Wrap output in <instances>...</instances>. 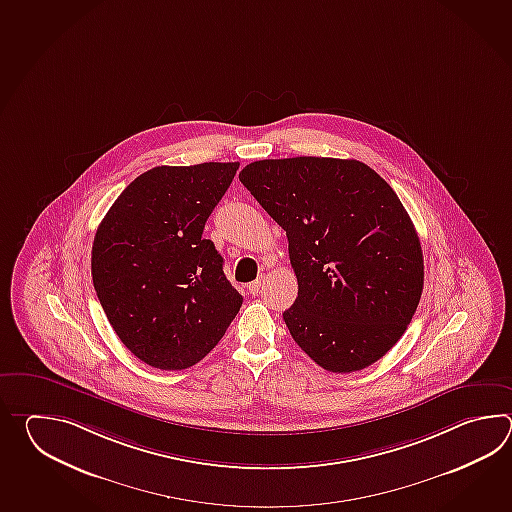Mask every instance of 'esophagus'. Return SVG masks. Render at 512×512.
<instances>
[{"label": "esophagus", "mask_w": 512, "mask_h": 512, "mask_svg": "<svg viewBox=\"0 0 512 512\" xmlns=\"http://www.w3.org/2000/svg\"><path fill=\"white\" fill-rule=\"evenodd\" d=\"M263 283H265V280L258 278V280H254V282L247 285V291H249V294H252V296H256V294L260 293Z\"/></svg>", "instance_id": "esophagus-1"}]
</instances>
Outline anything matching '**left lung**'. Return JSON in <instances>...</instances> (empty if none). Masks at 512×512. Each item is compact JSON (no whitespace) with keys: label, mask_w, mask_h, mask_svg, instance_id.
Returning a JSON list of instances; mask_svg holds the SVG:
<instances>
[{"label":"left lung","mask_w":512,"mask_h":512,"mask_svg":"<svg viewBox=\"0 0 512 512\" xmlns=\"http://www.w3.org/2000/svg\"><path fill=\"white\" fill-rule=\"evenodd\" d=\"M240 181L287 234L294 342L333 373L364 370L403 337L423 293L419 236L401 199L355 159L247 164Z\"/></svg>","instance_id":"obj_1"}]
</instances>
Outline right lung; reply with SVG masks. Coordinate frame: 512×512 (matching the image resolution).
Segmentation results:
<instances>
[{"label": "right lung", "mask_w": 512, "mask_h": 512, "mask_svg": "<svg viewBox=\"0 0 512 512\" xmlns=\"http://www.w3.org/2000/svg\"><path fill=\"white\" fill-rule=\"evenodd\" d=\"M240 163L157 166L124 188L98 225L91 274L109 324L131 353L159 370L205 359L243 296L223 272L208 216Z\"/></svg>", "instance_id": "right-lung-1"}]
</instances>
